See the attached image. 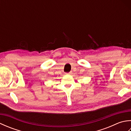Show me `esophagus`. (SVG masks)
<instances>
[{"instance_id":"34e87169","label":"esophagus","mask_w":131,"mask_h":131,"mask_svg":"<svg viewBox=\"0 0 131 131\" xmlns=\"http://www.w3.org/2000/svg\"><path fill=\"white\" fill-rule=\"evenodd\" d=\"M72 73V72L71 71H70V72H69V73H67L68 74H71Z\"/></svg>"}]
</instances>
